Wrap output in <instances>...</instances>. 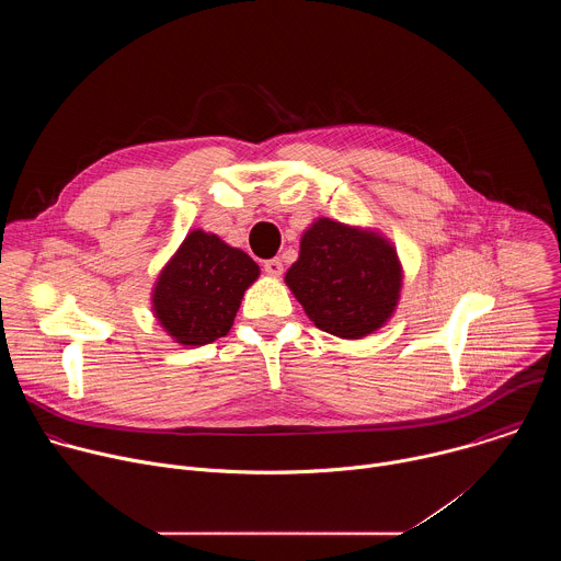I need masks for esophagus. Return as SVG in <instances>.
Returning <instances> with one entry per match:
<instances>
[{"instance_id": "esophagus-1", "label": "esophagus", "mask_w": 561, "mask_h": 561, "mask_svg": "<svg viewBox=\"0 0 561 561\" xmlns=\"http://www.w3.org/2000/svg\"><path fill=\"white\" fill-rule=\"evenodd\" d=\"M264 271L271 275V277H279L284 273V264L279 260H268L264 262Z\"/></svg>"}]
</instances>
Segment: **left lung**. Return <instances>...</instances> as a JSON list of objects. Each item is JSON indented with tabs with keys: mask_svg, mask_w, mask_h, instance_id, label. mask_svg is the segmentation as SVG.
Masks as SVG:
<instances>
[{
	"mask_svg": "<svg viewBox=\"0 0 561 561\" xmlns=\"http://www.w3.org/2000/svg\"><path fill=\"white\" fill-rule=\"evenodd\" d=\"M284 282L317 329L362 340L394 314L404 268L379 230L317 217L304 230Z\"/></svg>",
	"mask_w": 561,
	"mask_h": 561,
	"instance_id": "left-lung-1",
	"label": "left lung"
}]
</instances>
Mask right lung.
<instances>
[{
    "instance_id": "obj_1",
    "label": "right lung",
    "mask_w": 561,
    "mask_h": 561,
    "mask_svg": "<svg viewBox=\"0 0 561 561\" xmlns=\"http://www.w3.org/2000/svg\"><path fill=\"white\" fill-rule=\"evenodd\" d=\"M260 266L215 232L191 230L159 271L150 290L157 324L180 346H204L228 335Z\"/></svg>"
}]
</instances>
